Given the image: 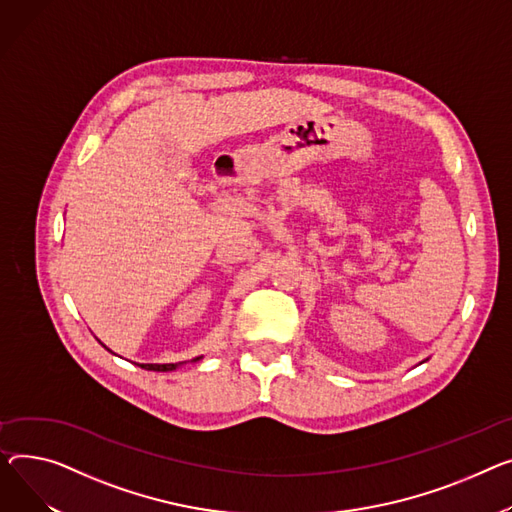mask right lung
Masks as SVG:
<instances>
[{"label": "right lung", "mask_w": 512, "mask_h": 512, "mask_svg": "<svg viewBox=\"0 0 512 512\" xmlns=\"http://www.w3.org/2000/svg\"><path fill=\"white\" fill-rule=\"evenodd\" d=\"M197 360H201V356H199V358H195L193 362H197ZM138 366H142V368H146V370L168 372V370H175V368H179V366H181V362H179V364H138Z\"/></svg>", "instance_id": "right-lung-1"}]
</instances>
